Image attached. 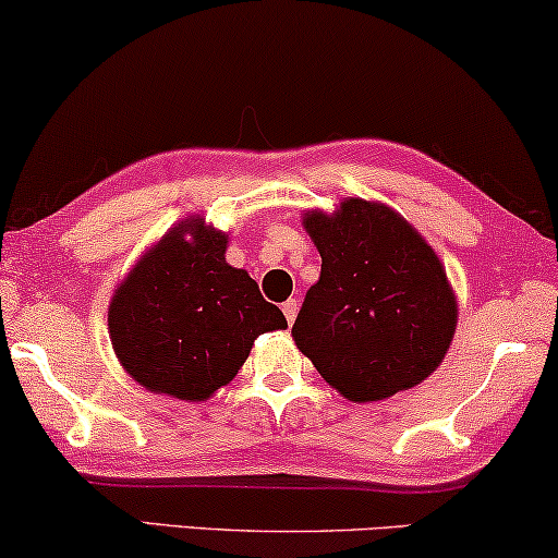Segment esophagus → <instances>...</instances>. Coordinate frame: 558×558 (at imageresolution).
<instances>
[{
    "instance_id": "34e87169",
    "label": "esophagus",
    "mask_w": 558,
    "mask_h": 558,
    "mask_svg": "<svg viewBox=\"0 0 558 558\" xmlns=\"http://www.w3.org/2000/svg\"><path fill=\"white\" fill-rule=\"evenodd\" d=\"M281 310H284L287 323L292 325V323H294V317H296V310H300V302H296V300H287L284 305H281Z\"/></svg>"
}]
</instances>
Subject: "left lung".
Listing matches in <instances>:
<instances>
[{
	"label": "left lung",
	"instance_id": "left-lung-1",
	"mask_svg": "<svg viewBox=\"0 0 558 558\" xmlns=\"http://www.w3.org/2000/svg\"><path fill=\"white\" fill-rule=\"evenodd\" d=\"M320 253L292 338L332 389L379 402L421 385L451 349L459 302L433 245L385 202L305 209Z\"/></svg>",
	"mask_w": 558,
	"mask_h": 558
}]
</instances>
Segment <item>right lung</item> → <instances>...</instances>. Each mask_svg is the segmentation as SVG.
I'll list each match as a JSON object with an SVG mask.
<instances>
[{"label":"right lung","instance_id":"right-lung-1","mask_svg":"<svg viewBox=\"0 0 558 558\" xmlns=\"http://www.w3.org/2000/svg\"><path fill=\"white\" fill-rule=\"evenodd\" d=\"M228 233L190 215L137 258L114 289L107 325L120 366L148 392L205 402L233 381L262 332L287 317L245 269Z\"/></svg>","mask_w":558,"mask_h":558}]
</instances>
